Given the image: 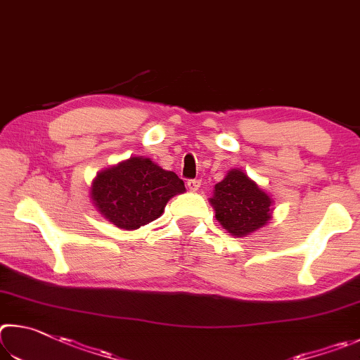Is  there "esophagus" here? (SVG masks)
I'll return each mask as SVG.
<instances>
[{"label": "esophagus", "mask_w": 360, "mask_h": 360, "mask_svg": "<svg viewBox=\"0 0 360 360\" xmlns=\"http://www.w3.org/2000/svg\"><path fill=\"white\" fill-rule=\"evenodd\" d=\"M186 185H188V190H190V191H198L199 186H200V180L199 179H190L186 181Z\"/></svg>", "instance_id": "1"}]
</instances>
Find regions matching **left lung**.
Instances as JSON below:
<instances>
[{"label":"left lung","mask_w":360,"mask_h":360,"mask_svg":"<svg viewBox=\"0 0 360 360\" xmlns=\"http://www.w3.org/2000/svg\"><path fill=\"white\" fill-rule=\"evenodd\" d=\"M210 202L217 219L232 236L242 237L262 228L272 212V199L259 190L242 170H231L226 179L215 185Z\"/></svg>","instance_id":"obj_1"}]
</instances>
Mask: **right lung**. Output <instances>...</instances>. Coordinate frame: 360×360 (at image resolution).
<instances>
[{
  "mask_svg": "<svg viewBox=\"0 0 360 360\" xmlns=\"http://www.w3.org/2000/svg\"><path fill=\"white\" fill-rule=\"evenodd\" d=\"M185 191L179 175L148 158H131L98 174L91 199L101 215L122 229H137L161 215L167 200Z\"/></svg>",
  "mask_w": 360,
  "mask_h": 360,
  "instance_id": "obj_1",
  "label": "right lung"
}]
</instances>
